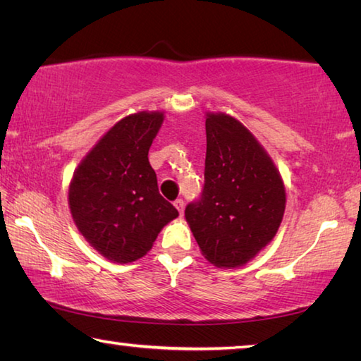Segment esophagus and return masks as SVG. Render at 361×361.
Instances as JSON below:
<instances>
[{"label": "esophagus", "mask_w": 361, "mask_h": 361, "mask_svg": "<svg viewBox=\"0 0 361 361\" xmlns=\"http://www.w3.org/2000/svg\"><path fill=\"white\" fill-rule=\"evenodd\" d=\"M173 205L176 207V210H178V212H180V215H181V213H183V209H185V200H183V199H176L175 202H173Z\"/></svg>", "instance_id": "34e87169"}]
</instances>
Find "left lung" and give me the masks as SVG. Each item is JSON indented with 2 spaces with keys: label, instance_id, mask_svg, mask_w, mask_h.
<instances>
[{
  "label": "left lung",
  "instance_id": "1",
  "mask_svg": "<svg viewBox=\"0 0 361 361\" xmlns=\"http://www.w3.org/2000/svg\"><path fill=\"white\" fill-rule=\"evenodd\" d=\"M202 192L185 216L212 264H245L274 239L285 188L271 157L239 121L209 114Z\"/></svg>",
  "mask_w": 361,
  "mask_h": 361
}]
</instances>
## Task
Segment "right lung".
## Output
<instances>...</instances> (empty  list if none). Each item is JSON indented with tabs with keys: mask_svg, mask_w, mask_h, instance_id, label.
Instances as JSON below:
<instances>
[{
	"mask_svg": "<svg viewBox=\"0 0 361 361\" xmlns=\"http://www.w3.org/2000/svg\"><path fill=\"white\" fill-rule=\"evenodd\" d=\"M164 121L161 113L121 119L78 167L70 186V209L90 245L116 262H132L178 210L159 194L148 152Z\"/></svg>",
	"mask_w": 361,
	"mask_h": 361,
	"instance_id": "obj_1",
	"label": "right lung"
}]
</instances>
